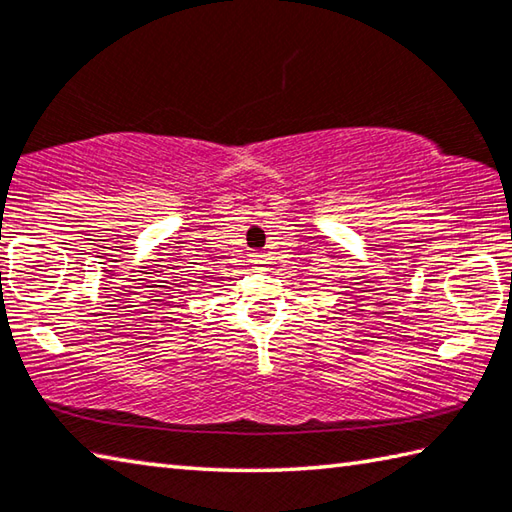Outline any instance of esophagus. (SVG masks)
Segmentation results:
<instances>
[{
  "label": "esophagus",
  "instance_id": "1",
  "mask_svg": "<svg viewBox=\"0 0 512 512\" xmlns=\"http://www.w3.org/2000/svg\"><path fill=\"white\" fill-rule=\"evenodd\" d=\"M250 264H253L257 271H264L266 264H268V255L266 253H253V255H250Z\"/></svg>",
  "mask_w": 512,
  "mask_h": 512
}]
</instances>
